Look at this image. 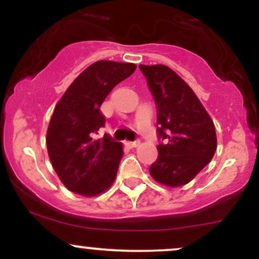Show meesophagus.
Instances as JSON below:
<instances>
[{"instance_id":"obj_1","label":"esophagus","mask_w":259,"mask_h":259,"mask_svg":"<svg viewBox=\"0 0 259 259\" xmlns=\"http://www.w3.org/2000/svg\"><path fill=\"white\" fill-rule=\"evenodd\" d=\"M139 144H140V140L139 139L134 140V142H129V143H127V145H129L130 148H137V146L139 145Z\"/></svg>"}]
</instances>
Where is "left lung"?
Wrapping results in <instances>:
<instances>
[{"instance_id": "obj_1", "label": "left lung", "mask_w": 259, "mask_h": 259, "mask_svg": "<svg viewBox=\"0 0 259 259\" xmlns=\"http://www.w3.org/2000/svg\"><path fill=\"white\" fill-rule=\"evenodd\" d=\"M156 105L159 155L149 168L156 182L180 187L211 160L215 127L187 82L164 65H139Z\"/></svg>"}]
</instances>
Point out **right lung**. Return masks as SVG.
Segmentation results:
<instances>
[{"instance_id":"1","label":"right lung","mask_w":259,"mask_h":259,"mask_svg":"<svg viewBox=\"0 0 259 259\" xmlns=\"http://www.w3.org/2000/svg\"><path fill=\"white\" fill-rule=\"evenodd\" d=\"M135 69L130 62H94L57 103L46 144L55 171L71 192L94 197L113 184L122 158V145L108 135L96 138L99 129L105 125L100 108L110 91Z\"/></svg>"}]
</instances>
